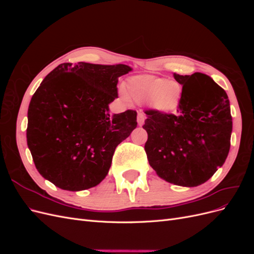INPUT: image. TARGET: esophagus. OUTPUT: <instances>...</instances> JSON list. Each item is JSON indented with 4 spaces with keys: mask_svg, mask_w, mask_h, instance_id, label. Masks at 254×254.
<instances>
[{
    "mask_svg": "<svg viewBox=\"0 0 254 254\" xmlns=\"http://www.w3.org/2000/svg\"><path fill=\"white\" fill-rule=\"evenodd\" d=\"M144 121H145L144 113H142V112L137 113V124H139V126H142L144 124Z\"/></svg>",
    "mask_w": 254,
    "mask_h": 254,
    "instance_id": "34e87169",
    "label": "esophagus"
}]
</instances>
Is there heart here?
I'll list each match as a JSON object with an SVG mask.
<instances>
[{"label":"heart","instance_id":"b5f03b06","mask_svg":"<svg viewBox=\"0 0 254 254\" xmlns=\"http://www.w3.org/2000/svg\"><path fill=\"white\" fill-rule=\"evenodd\" d=\"M127 94L136 103L148 102L153 109L171 112L178 108L182 89L179 83L150 75L130 78L126 84ZM126 99L128 96L123 92Z\"/></svg>","mask_w":254,"mask_h":254}]
</instances>
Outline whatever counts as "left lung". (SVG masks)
Returning a JSON list of instances; mask_svg holds the SVG:
<instances>
[{"instance_id":"left-lung-1","label":"left lung","mask_w":254,"mask_h":254,"mask_svg":"<svg viewBox=\"0 0 254 254\" xmlns=\"http://www.w3.org/2000/svg\"><path fill=\"white\" fill-rule=\"evenodd\" d=\"M182 94L175 114L146 111L149 165L163 180L193 188L224 165L230 150L232 117L226 91L202 73L179 75Z\"/></svg>"}]
</instances>
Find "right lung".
I'll use <instances>...</instances> for the list:
<instances>
[{
    "mask_svg": "<svg viewBox=\"0 0 254 254\" xmlns=\"http://www.w3.org/2000/svg\"><path fill=\"white\" fill-rule=\"evenodd\" d=\"M126 64H59L43 79L28 106L27 146L44 179L65 190L101 183L117 146L136 128V112L111 115Z\"/></svg>",
    "mask_w": 254,
    "mask_h": 254,
    "instance_id": "add662e5",
    "label": "right lung"
}]
</instances>
